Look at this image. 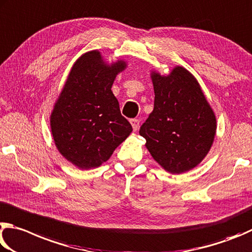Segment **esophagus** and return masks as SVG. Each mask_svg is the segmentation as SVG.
<instances>
[{
    "instance_id": "34e87169",
    "label": "esophagus",
    "mask_w": 252,
    "mask_h": 252,
    "mask_svg": "<svg viewBox=\"0 0 252 252\" xmlns=\"http://www.w3.org/2000/svg\"><path fill=\"white\" fill-rule=\"evenodd\" d=\"M130 124L131 126H133V129L136 131L139 128V119L137 118H131L130 119Z\"/></svg>"
}]
</instances>
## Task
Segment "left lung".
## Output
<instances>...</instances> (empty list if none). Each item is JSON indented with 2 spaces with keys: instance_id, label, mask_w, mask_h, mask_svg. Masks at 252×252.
<instances>
[{
  "instance_id": "left-lung-1",
  "label": "left lung",
  "mask_w": 252,
  "mask_h": 252,
  "mask_svg": "<svg viewBox=\"0 0 252 252\" xmlns=\"http://www.w3.org/2000/svg\"><path fill=\"white\" fill-rule=\"evenodd\" d=\"M154 110L139 134L154 159L171 174L190 170L213 145L216 117L196 78L177 66L168 76L152 74Z\"/></svg>"
}]
</instances>
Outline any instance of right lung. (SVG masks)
<instances>
[{
	"label": "right lung",
	"instance_id": "right-lung-1",
	"mask_svg": "<svg viewBox=\"0 0 252 252\" xmlns=\"http://www.w3.org/2000/svg\"><path fill=\"white\" fill-rule=\"evenodd\" d=\"M124 62L105 65L99 52L79 57L51 115L60 153L78 168L98 167L133 130L112 92Z\"/></svg>",
	"mask_w": 252,
	"mask_h": 252
}]
</instances>
